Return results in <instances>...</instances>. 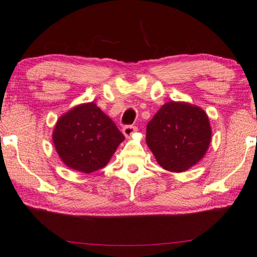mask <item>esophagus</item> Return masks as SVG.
Returning a JSON list of instances; mask_svg holds the SVG:
<instances>
[{
    "label": "esophagus",
    "instance_id": "34e87169",
    "mask_svg": "<svg viewBox=\"0 0 257 257\" xmlns=\"http://www.w3.org/2000/svg\"><path fill=\"white\" fill-rule=\"evenodd\" d=\"M136 132H137L136 126L127 125V126H124V127H122V133H124V136L126 138H131Z\"/></svg>",
    "mask_w": 257,
    "mask_h": 257
}]
</instances>
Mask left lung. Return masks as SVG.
<instances>
[{"mask_svg":"<svg viewBox=\"0 0 257 257\" xmlns=\"http://www.w3.org/2000/svg\"><path fill=\"white\" fill-rule=\"evenodd\" d=\"M146 143L163 169L182 173L204 158L211 143L209 117L202 107L168 102L147 124Z\"/></svg>","mask_w":257,"mask_h":257,"instance_id":"left-lung-1","label":"left lung"}]
</instances>
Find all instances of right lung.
<instances>
[{
  "mask_svg": "<svg viewBox=\"0 0 257 257\" xmlns=\"http://www.w3.org/2000/svg\"><path fill=\"white\" fill-rule=\"evenodd\" d=\"M125 137L94 102L79 104L59 118L52 140L68 168L90 174L103 168Z\"/></svg>",
  "mask_w": 257,
  "mask_h": 257,
  "instance_id": "add662e5",
  "label": "right lung"
}]
</instances>
